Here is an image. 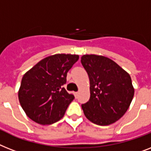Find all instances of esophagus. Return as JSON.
Returning <instances> with one entry per match:
<instances>
[{
	"label": "esophagus",
	"mask_w": 151,
	"mask_h": 151,
	"mask_svg": "<svg viewBox=\"0 0 151 151\" xmlns=\"http://www.w3.org/2000/svg\"><path fill=\"white\" fill-rule=\"evenodd\" d=\"M74 95H75V96H76V98H78V92H76V93H74Z\"/></svg>",
	"instance_id": "esophagus-1"
}]
</instances>
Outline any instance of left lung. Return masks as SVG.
Instances as JSON below:
<instances>
[{
  "instance_id": "left-lung-1",
  "label": "left lung",
  "mask_w": 151,
  "mask_h": 151,
  "mask_svg": "<svg viewBox=\"0 0 151 151\" xmlns=\"http://www.w3.org/2000/svg\"><path fill=\"white\" fill-rule=\"evenodd\" d=\"M81 62L90 82V98L82 104L86 117L100 126L115 123L125 114L134 97L129 75L104 56L85 55Z\"/></svg>"
}]
</instances>
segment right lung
Masks as SVG:
<instances>
[{
  "label": "right lung",
  "mask_w": 151,
  "mask_h": 151,
  "mask_svg": "<svg viewBox=\"0 0 151 151\" xmlns=\"http://www.w3.org/2000/svg\"><path fill=\"white\" fill-rule=\"evenodd\" d=\"M76 55L48 56L22 78L18 99L28 117L39 124H52L62 118L75 96L65 90L67 73L78 61Z\"/></svg>",
  "instance_id": "right-lung-1"
}]
</instances>
